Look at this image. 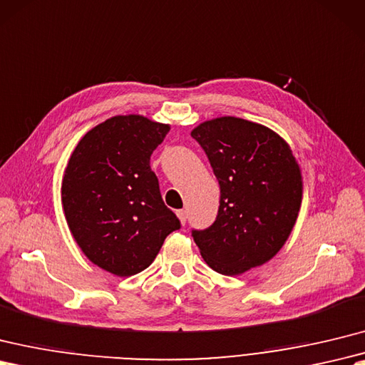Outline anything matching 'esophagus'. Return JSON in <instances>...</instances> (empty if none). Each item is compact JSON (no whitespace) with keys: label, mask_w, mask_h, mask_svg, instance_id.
Returning <instances> with one entry per match:
<instances>
[{"label":"esophagus","mask_w":365,"mask_h":365,"mask_svg":"<svg viewBox=\"0 0 365 365\" xmlns=\"http://www.w3.org/2000/svg\"><path fill=\"white\" fill-rule=\"evenodd\" d=\"M175 215L179 216L180 222L185 225V224H186V219H188V213H186V210H177V211H175Z\"/></svg>","instance_id":"esophagus-1"}]
</instances>
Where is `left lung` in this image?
I'll return each instance as SVG.
<instances>
[{
	"mask_svg": "<svg viewBox=\"0 0 365 365\" xmlns=\"http://www.w3.org/2000/svg\"><path fill=\"white\" fill-rule=\"evenodd\" d=\"M205 150L221 188L216 221L192 230L202 258L222 275L264 264L297 221L302 173L287 143L267 127L235 116L191 132Z\"/></svg>",
	"mask_w": 365,
	"mask_h": 365,
	"instance_id": "obj_1",
	"label": "left lung"
}]
</instances>
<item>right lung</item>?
Segmentation results:
<instances>
[{"label": "right lung", "mask_w": 365, "mask_h": 365, "mask_svg": "<svg viewBox=\"0 0 365 365\" xmlns=\"http://www.w3.org/2000/svg\"><path fill=\"white\" fill-rule=\"evenodd\" d=\"M168 124L140 115L113 116L86 133L65 169L62 205L86 257L118 277L152 264L180 221L160 194L150 155Z\"/></svg>", "instance_id": "add662e5"}]
</instances>
